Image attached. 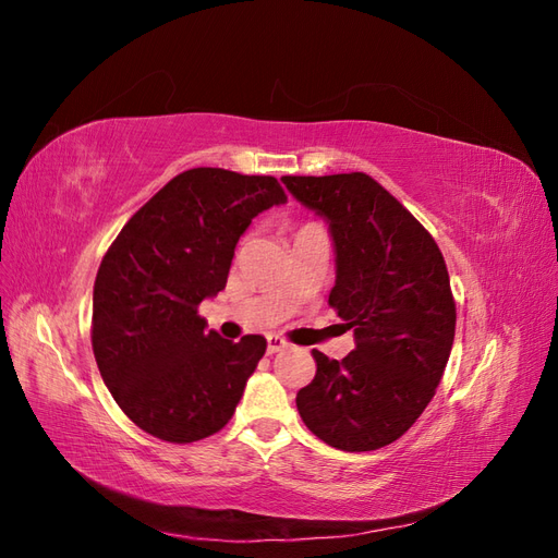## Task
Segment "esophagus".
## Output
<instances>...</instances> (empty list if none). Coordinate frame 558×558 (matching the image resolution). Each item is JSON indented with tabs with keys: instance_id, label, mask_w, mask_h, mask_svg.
Wrapping results in <instances>:
<instances>
[{
	"instance_id": "34e87169",
	"label": "esophagus",
	"mask_w": 558,
	"mask_h": 558,
	"mask_svg": "<svg viewBox=\"0 0 558 558\" xmlns=\"http://www.w3.org/2000/svg\"><path fill=\"white\" fill-rule=\"evenodd\" d=\"M289 347V342L283 340V337H279V335H267V353H277V351H281V349H286Z\"/></svg>"
}]
</instances>
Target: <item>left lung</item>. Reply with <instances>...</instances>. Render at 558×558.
<instances>
[{
    "instance_id": "left-lung-1",
    "label": "left lung",
    "mask_w": 558,
    "mask_h": 558,
    "mask_svg": "<svg viewBox=\"0 0 558 558\" xmlns=\"http://www.w3.org/2000/svg\"><path fill=\"white\" fill-rule=\"evenodd\" d=\"M326 216L337 251L328 305L353 330L342 361L312 351L316 375L295 404L342 451L396 442L433 400L453 344L456 302L433 234L365 172L281 179Z\"/></svg>"
}]
</instances>
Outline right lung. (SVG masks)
<instances>
[{"label": "right lung", "instance_id": "obj_1", "mask_svg": "<svg viewBox=\"0 0 558 558\" xmlns=\"http://www.w3.org/2000/svg\"><path fill=\"white\" fill-rule=\"evenodd\" d=\"M283 199L275 177L195 167L165 183L107 248L93 291V353L118 408L144 433L189 445L232 418L267 342L207 332L197 307L226 289L251 218Z\"/></svg>", "mask_w": 558, "mask_h": 558}]
</instances>
